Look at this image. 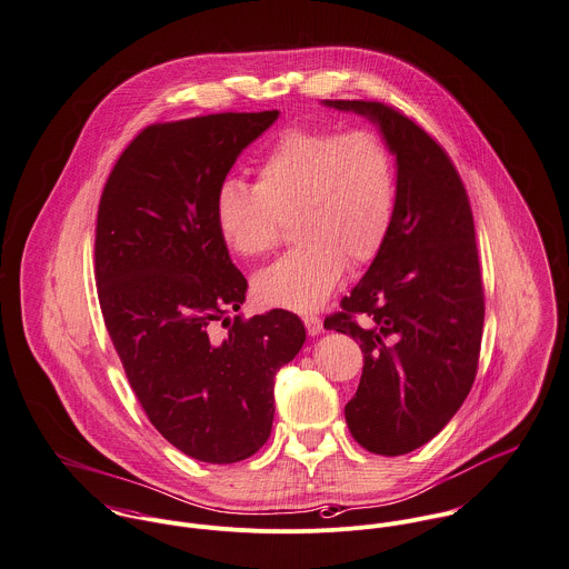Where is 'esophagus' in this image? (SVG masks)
Here are the masks:
<instances>
[{
	"label": "esophagus",
	"instance_id": "esophagus-1",
	"mask_svg": "<svg viewBox=\"0 0 569 569\" xmlns=\"http://www.w3.org/2000/svg\"><path fill=\"white\" fill-rule=\"evenodd\" d=\"M303 323H306V330H308L310 337H317V335L323 332V321L317 315H306Z\"/></svg>",
	"mask_w": 569,
	"mask_h": 569
}]
</instances>
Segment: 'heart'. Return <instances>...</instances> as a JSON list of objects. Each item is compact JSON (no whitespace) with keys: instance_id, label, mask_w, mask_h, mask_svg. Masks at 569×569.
<instances>
[{"instance_id":"obj_1","label":"heart","mask_w":569,"mask_h":569,"mask_svg":"<svg viewBox=\"0 0 569 569\" xmlns=\"http://www.w3.org/2000/svg\"><path fill=\"white\" fill-rule=\"evenodd\" d=\"M397 212V163L372 130L288 128L263 152L257 186L228 177L214 194V223L243 259L270 252L286 223L297 246L254 277L261 303L319 308L346 263H370Z\"/></svg>"}]
</instances>
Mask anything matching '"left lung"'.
Returning a JSON list of instances; mask_svg holds the SVG:
<instances>
[{"label": "left lung", "instance_id": "1", "mask_svg": "<svg viewBox=\"0 0 569 569\" xmlns=\"http://www.w3.org/2000/svg\"><path fill=\"white\" fill-rule=\"evenodd\" d=\"M379 126L397 157V212L381 252L323 328L363 352L357 395L346 406L359 446L383 457L435 439L477 377L486 297L466 186L421 126L392 106L326 99Z\"/></svg>", "mask_w": 569, "mask_h": 569}]
</instances>
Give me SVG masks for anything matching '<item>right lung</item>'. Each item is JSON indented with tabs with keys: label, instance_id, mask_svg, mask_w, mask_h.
Returning a JSON list of instances; mask_svg holds the SVG:
<instances>
[{
	"label": "right lung",
	"instance_id": "1",
	"mask_svg": "<svg viewBox=\"0 0 569 569\" xmlns=\"http://www.w3.org/2000/svg\"><path fill=\"white\" fill-rule=\"evenodd\" d=\"M277 117L152 123L121 152L99 201L94 279L106 330L150 423L203 463H237L263 448L274 377L306 341L288 310L228 319L248 281L214 223L219 183Z\"/></svg>",
	"mask_w": 569,
	"mask_h": 569
}]
</instances>
